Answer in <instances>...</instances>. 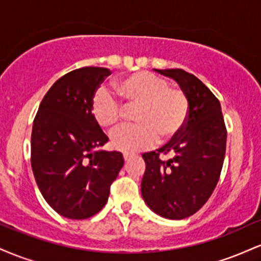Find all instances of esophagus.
Wrapping results in <instances>:
<instances>
[{
    "label": "esophagus",
    "instance_id": "obj_1",
    "mask_svg": "<svg viewBox=\"0 0 261 261\" xmlns=\"http://www.w3.org/2000/svg\"><path fill=\"white\" fill-rule=\"evenodd\" d=\"M131 158H133V155L131 154H127V153H124V161L125 162H127V161H130Z\"/></svg>",
    "mask_w": 261,
    "mask_h": 261
}]
</instances>
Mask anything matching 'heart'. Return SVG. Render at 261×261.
<instances>
[{
	"label": "heart",
	"mask_w": 261,
	"mask_h": 261,
	"mask_svg": "<svg viewBox=\"0 0 261 261\" xmlns=\"http://www.w3.org/2000/svg\"><path fill=\"white\" fill-rule=\"evenodd\" d=\"M115 93L126 104L140 106L136 125H124L113 131L110 143L124 153L151 148L158 141H169L180 134L189 115V98L184 91L170 87L166 79L141 71L114 86ZM93 118L101 127H112L122 116L120 101L112 92L99 88L91 104Z\"/></svg>",
	"instance_id": "heart-1"
}]
</instances>
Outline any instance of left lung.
<instances>
[{
    "instance_id": "left-lung-1",
    "label": "left lung",
    "mask_w": 261,
    "mask_h": 261,
    "mask_svg": "<svg viewBox=\"0 0 261 261\" xmlns=\"http://www.w3.org/2000/svg\"><path fill=\"white\" fill-rule=\"evenodd\" d=\"M154 71L180 86L189 98V115L178 136L157 152L142 154L146 170L141 193L157 215L182 220L199 211L216 188L226 153L227 130L220 101L197 77L181 68ZM162 153L173 158L162 161Z\"/></svg>"
}]
</instances>
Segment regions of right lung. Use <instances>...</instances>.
Here are the masks:
<instances>
[{"instance_id": "add662e5", "label": "right lung", "mask_w": 261, "mask_h": 261, "mask_svg": "<svg viewBox=\"0 0 261 261\" xmlns=\"http://www.w3.org/2000/svg\"><path fill=\"white\" fill-rule=\"evenodd\" d=\"M104 67L66 73L47 91L32 130V169L41 195L61 216L85 220L106 206L110 185L124 166L120 152L97 149L108 142L93 118V95Z\"/></svg>"}]
</instances>
